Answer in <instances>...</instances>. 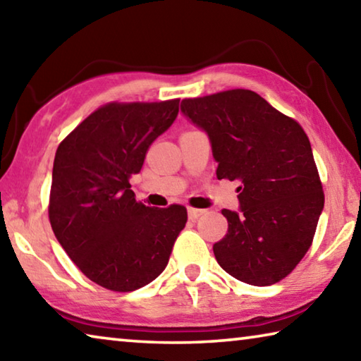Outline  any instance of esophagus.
Instances as JSON below:
<instances>
[{
    "label": "esophagus",
    "mask_w": 361,
    "mask_h": 361,
    "mask_svg": "<svg viewBox=\"0 0 361 361\" xmlns=\"http://www.w3.org/2000/svg\"><path fill=\"white\" fill-rule=\"evenodd\" d=\"M204 213H205V210L192 209V207H189V209H188V216H189V219H197L199 216H202Z\"/></svg>",
    "instance_id": "1"
}]
</instances>
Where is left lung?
<instances>
[{
  "label": "left lung",
  "mask_w": 361,
  "mask_h": 361,
  "mask_svg": "<svg viewBox=\"0 0 361 361\" xmlns=\"http://www.w3.org/2000/svg\"><path fill=\"white\" fill-rule=\"evenodd\" d=\"M181 111L209 133L218 180L242 181L240 212H221L218 264L255 286L280 282L312 245L325 204L304 129L247 89L185 99Z\"/></svg>",
  "instance_id": "obj_1"
}]
</instances>
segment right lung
Instances as JSON below:
<instances>
[{
    "label": "right lung",
    "mask_w": 361,
    "mask_h": 361,
    "mask_svg": "<svg viewBox=\"0 0 361 361\" xmlns=\"http://www.w3.org/2000/svg\"><path fill=\"white\" fill-rule=\"evenodd\" d=\"M178 105L180 99L106 103L59 145L49 221L79 271L103 288L127 293L161 276L186 226V207H146L129 183Z\"/></svg>",
    "instance_id": "right-lung-1"
}]
</instances>
